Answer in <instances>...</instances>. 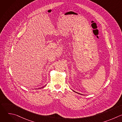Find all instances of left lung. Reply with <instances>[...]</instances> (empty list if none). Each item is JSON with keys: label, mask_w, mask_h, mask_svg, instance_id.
Segmentation results:
<instances>
[{"label": "left lung", "mask_w": 122, "mask_h": 122, "mask_svg": "<svg viewBox=\"0 0 122 122\" xmlns=\"http://www.w3.org/2000/svg\"><path fill=\"white\" fill-rule=\"evenodd\" d=\"M74 91V92H75L74 91ZM76 93H77V92H76Z\"/></svg>", "instance_id": "obj_1"}]
</instances>
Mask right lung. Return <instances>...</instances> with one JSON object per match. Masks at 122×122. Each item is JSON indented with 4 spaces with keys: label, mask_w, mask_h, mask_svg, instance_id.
I'll return each mask as SVG.
<instances>
[{
    "label": "right lung",
    "mask_w": 122,
    "mask_h": 122,
    "mask_svg": "<svg viewBox=\"0 0 122 122\" xmlns=\"http://www.w3.org/2000/svg\"><path fill=\"white\" fill-rule=\"evenodd\" d=\"M42 88V87H41V88Z\"/></svg>",
    "instance_id": "1"
}]
</instances>
